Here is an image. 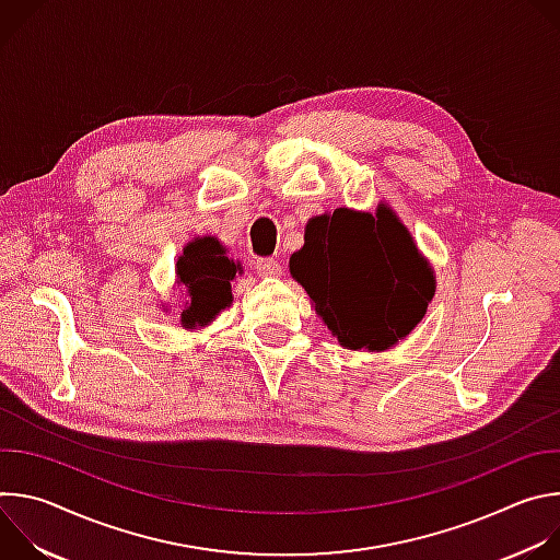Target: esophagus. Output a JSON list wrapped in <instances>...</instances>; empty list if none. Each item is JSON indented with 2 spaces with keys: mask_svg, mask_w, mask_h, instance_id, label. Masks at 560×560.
<instances>
[{
  "mask_svg": "<svg viewBox=\"0 0 560 560\" xmlns=\"http://www.w3.org/2000/svg\"><path fill=\"white\" fill-rule=\"evenodd\" d=\"M257 272L259 277H279L281 275V264L272 257H264V259H257Z\"/></svg>",
  "mask_w": 560,
  "mask_h": 560,
  "instance_id": "34e87169",
  "label": "esophagus"
}]
</instances>
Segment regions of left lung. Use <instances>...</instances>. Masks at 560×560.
Here are the masks:
<instances>
[{
    "instance_id": "8db88e82",
    "label": "left lung",
    "mask_w": 560,
    "mask_h": 560,
    "mask_svg": "<svg viewBox=\"0 0 560 560\" xmlns=\"http://www.w3.org/2000/svg\"><path fill=\"white\" fill-rule=\"evenodd\" d=\"M290 275L350 350L392 348L415 330L434 294L410 232L385 206L376 214L337 208L314 217Z\"/></svg>"
}]
</instances>
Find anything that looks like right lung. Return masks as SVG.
I'll return each instance as SVG.
<instances>
[{
  "mask_svg": "<svg viewBox=\"0 0 560 560\" xmlns=\"http://www.w3.org/2000/svg\"><path fill=\"white\" fill-rule=\"evenodd\" d=\"M242 270L230 261L223 246L212 236L195 238L177 261V279L190 294V305L182 314L184 328L208 324L232 301L230 281Z\"/></svg>",
  "mask_w": 560,
  "mask_h": 560,
  "instance_id": "add662e5",
  "label": "right lung"
}]
</instances>
